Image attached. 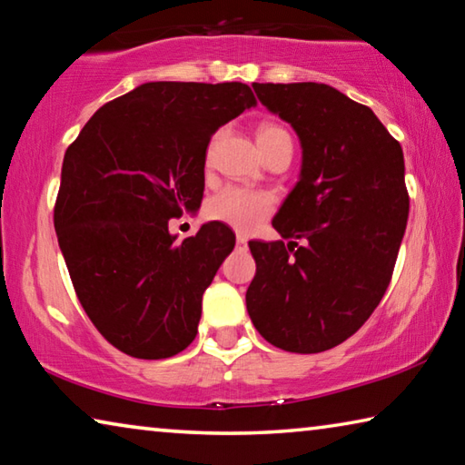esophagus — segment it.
Returning a JSON list of instances; mask_svg holds the SVG:
<instances>
[{
    "label": "esophagus",
    "mask_w": 465,
    "mask_h": 465,
    "mask_svg": "<svg viewBox=\"0 0 465 465\" xmlns=\"http://www.w3.org/2000/svg\"><path fill=\"white\" fill-rule=\"evenodd\" d=\"M235 242H238L240 248H246V246H248V238H246V235H238V238H235Z\"/></svg>",
    "instance_id": "34e87169"
}]
</instances>
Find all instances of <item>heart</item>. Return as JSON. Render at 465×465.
Listing matches in <instances>:
<instances>
[{"label":"heart","mask_w":465,"mask_h":465,"mask_svg":"<svg viewBox=\"0 0 465 465\" xmlns=\"http://www.w3.org/2000/svg\"><path fill=\"white\" fill-rule=\"evenodd\" d=\"M256 141L266 155L279 141H291L289 133L279 124H262L256 133ZM274 199L264 191L243 186H227L211 196L207 203V215L213 222L230 225L232 230L250 233L272 213Z\"/></svg>","instance_id":"obj_1"}]
</instances>
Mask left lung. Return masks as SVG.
Wrapping results in <instances>:
<instances>
[{"instance_id":"obj_1","label":"left lung","mask_w":465,"mask_h":465,"mask_svg":"<svg viewBox=\"0 0 465 465\" xmlns=\"http://www.w3.org/2000/svg\"><path fill=\"white\" fill-rule=\"evenodd\" d=\"M252 88L295 129L302 172L272 219L294 242H250L256 274L246 308L264 341L322 352L355 334L390 285L411 203L404 153L371 108L332 85Z\"/></svg>"}]
</instances>
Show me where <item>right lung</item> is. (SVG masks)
I'll return each instance as SVG.
<instances>
[{"mask_svg": "<svg viewBox=\"0 0 465 465\" xmlns=\"http://www.w3.org/2000/svg\"><path fill=\"white\" fill-rule=\"evenodd\" d=\"M254 104L240 82H147L98 108L67 147L54 232L82 308L124 355L168 359L194 341L235 235L204 223L176 242L168 222L201 207L211 137Z\"/></svg>", "mask_w": 465, "mask_h": 465, "instance_id": "obj_1", "label": "right lung"}]
</instances>
